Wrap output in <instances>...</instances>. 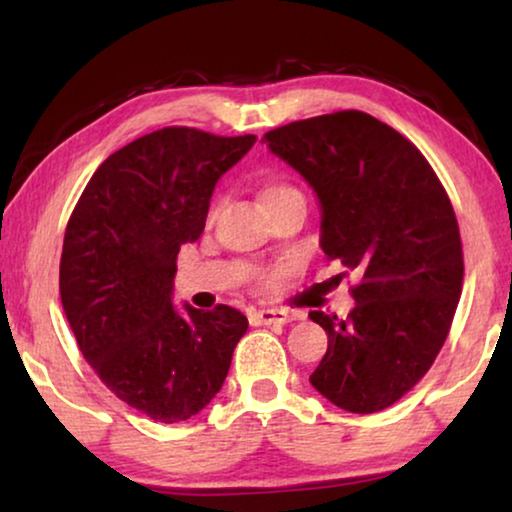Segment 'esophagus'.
Listing matches in <instances>:
<instances>
[{"label":"esophagus","mask_w":512,"mask_h":512,"mask_svg":"<svg viewBox=\"0 0 512 512\" xmlns=\"http://www.w3.org/2000/svg\"><path fill=\"white\" fill-rule=\"evenodd\" d=\"M293 319H296V314L286 310H258L251 314V321L258 326H282V324H291Z\"/></svg>","instance_id":"1"}]
</instances>
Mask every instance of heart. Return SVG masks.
Returning a JSON list of instances; mask_svg holds the SVG:
<instances>
[{
    "mask_svg": "<svg viewBox=\"0 0 512 512\" xmlns=\"http://www.w3.org/2000/svg\"><path fill=\"white\" fill-rule=\"evenodd\" d=\"M291 193H298V191L291 184H286V181H270V184L263 188V202L265 205H270V202H275Z\"/></svg>",
    "mask_w": 512,
    "mask_h": 512,
    "instance_id": "1",
    "label": "heart"
}]
</instances>
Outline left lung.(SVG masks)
I'll use <instances>...</instances> for the list:
<instances>
[{
    "mask_svg": "<svg viewBox=\"0 0 512 512\" xmlns=\"http://www.w3.org/2000/svg\"><path fill=\"white\" fill-rule=\"evenodd\" d=\"M263 142L317 193L324 254L359 275L347 319L310 312L328 333L312 387L347 412L389 408L436 361L457 312L452 202L422 151L363 111L282 125Z\"/></svg>",
    "mask_w": 512,
    "mask_h": 512,
    "instance_id": "obj_1",
    "label": "left lung"
}]
</instances>
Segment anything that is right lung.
Instances as JSON below:
<instances>
[{"mask_svg":"<svg viewBox=\"0 0 512 512\" xmlns=\"http://www.w3.org/2000/svg\"><path fill=\"white\" fill-rule=\"evenodd\" d=\"M254 135L163 128L104 160L65 230L60 298L79 349L100 380L153 422L198 415L219 394L249 321L216 305H172L181 244L205 230L216 181Z\"/></svg>","mask_w":512,"mask_h":512,"instance_id":"1","label":"right lung"}]
</instances>
